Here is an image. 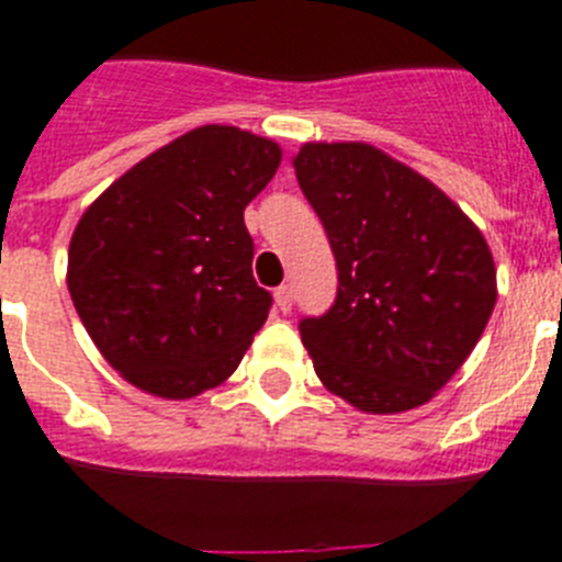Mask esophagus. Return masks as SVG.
I'll use <instances>...</instances> for the list:
<instances>
[{"label":"esophagus","instance_id":"esophagus-1","mask_svg":"<svg viewBox=\"0 0 562 562\" xmlns=\"http://www.w3.org/2000/svg\"><path fill=\"white\" fill-rule=\"evenodd\" d=\"M291 302H294V291H291V285H280L274 291V305L280 314H288L291 311Z\"/></svg>","mask_w":562,"mask_h":562}]
</instances>
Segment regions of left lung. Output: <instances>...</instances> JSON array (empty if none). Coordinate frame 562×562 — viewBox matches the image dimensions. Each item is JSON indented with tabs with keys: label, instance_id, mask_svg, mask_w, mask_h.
<instances>
[{
	"label": "left lung",
	"instance_id": "left-lung-1",
	"mask_svg": "<svg viewBox=\"0 0 562 562\" xmlns=\"http://www.w3.org/2000/svg\"><path fill=\"white\" fill-rule=\"evenodd\" d=\"M294 169L339 271L334 308L300 322L319 382L373 416L422 407L495 308L484 234L432 180L362 140L302 144Z\"/></svg>",
	"mask_w": 562,
	"mask_h": 562
}]
</instances>
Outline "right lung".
<instances>
[{"mask_svg": "<svg viewBox=\"0 0 562 562\" xmlns=\"http://www.w3.org/2000/svg\"><path fill=\"white\" fill-rule=\"evenodd\" d=\"M280 144L198 126L121 175L81 214L67 288L106 362L149 396L194 398L237 370L271 308L243 212Z\"/></svg>", "mask_w": 562, "mask_h": 562, "instance_id": "1", "label": "right lung"}]
</instances>
